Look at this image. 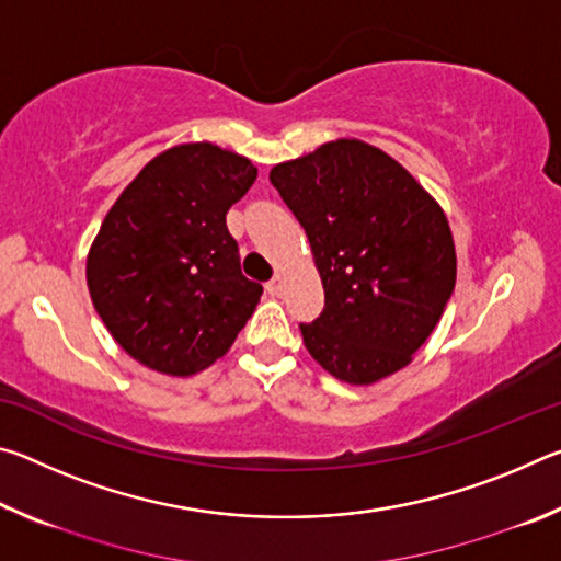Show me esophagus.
I'll list each match as a JSON object with an SVG mask.
<instances>
[{"instance_id":"1","label":"esophagus","mask_w":561,"mask_h":561,"mask_svg":"<svg viewBox=\"0 0 561 561\" xmlns=\"http://www.w3.org/2000/svg\"><path fill=\"white\" fill-rule=\"evenodd\" d=\"M267 291L272 294V297H282V291H284V277H282V274H274V277L267 282Z\"/></svg>"}]
</instances>
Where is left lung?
Listing matches in <instances>:
<instances>
[{
    "mask_svg": "<svg viewBox=\"0 0 561 561\" xmlns=\"http://www.w3.org/2000/svg\"><path fill=\"white\" fill-rule=\"evenodd\" d=\"M272 185L309 237L324 311L299 324L321 368L351 386L401 371L455 289L443 207L383 150L339 138L272 168Z\"/></svg>",
    "mask_w": 561,
    "mask_h": 561,
    "instance_id": "1",
    "label": "left lung"
}]
</instances>
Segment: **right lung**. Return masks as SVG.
<instances>
[{
  "label": "right lung",
  "instance_id": "add662e5",
  "mask_svg": "<svg viewBox=\"0 0 561 561\" xmlns=\"http://www.w3.org/2000/svg\"><path fill=\"white\" fill-rule=\"evenodd\" d=\"M257 180L250 160L183 144L133 178L103 220L87 282L111 336L140 364L193 376L234 344L262 297L225 215Z\"/></svg>",
  "mask_w": 561,
  "mask_h": 561
}]
</instances>
